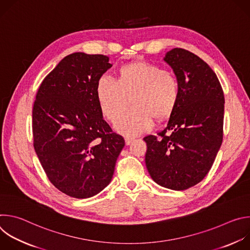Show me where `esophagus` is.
I'll return each instance as SVG.
<instances>
[{
  "mask_svg": "<svg viewBox=\"0 0 250 250\" xmlns=\"http://www.w3.org/2000/svg\"><path fill=\"white\" fill-rule=\"evenodd\" d=\"M125 145H126V146H129V145L131 144V142L133 141V138H132V137H127V136H126V137L125 138Z\"/></svg>",
  "mask_w": 250,
  "mask_h": 250,
  "instance_id": "esophagus-1",
  "label": "esophagus"
}]
</instances>
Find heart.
I'll use <instances>...</instances> for the list:
<instances>
[{
	"mask_svg": "<svg viewBox=\"0 0 250 250\" xmlns=\"http://www.w3.org/2000/svg\"><path fill=\"white\" fill-rule=\"evenodd\" d=\"M100 110L104 117L115 122L125 112L131 99L133 108L117 123L116 129L134 136L148 130L153 117L160 120L174 110L179 97V85L168 72L147 62L125 65L119 70V78L103 75L96 88Z\"/></svg>",
	"mask_w": 250,
	"mask_h": 250,
	"instance_id": "obj_1",
	"label": "heart"
}]
</instances>
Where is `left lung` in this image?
Returning <instances> with one entry per match:
<instances>
[{
    "label": "left lung",
    "instance_id": "obj_1",
    "mask_svg": "<svg viewBox=\"0 0 250 250\" xmlns=\"http://www.w3.org/2000/svg\"><path fill=\"white\" fill-rule=\"evenodd\" d=\"M163 60L176 76L179 97L159 137L144 138L146 164L155 183L182 191L204 179L221 148L225 97L216 73L196 54L173 48Z\"/></svg>",
    "mask_w": 250,
    "mask_h": 250
}]
</instances>
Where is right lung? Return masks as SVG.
<instances>
[{"mask_svg":"<svg viewBox=\"0 0 250 250\" xmlns=\"http://www.w3.org/2000/svg\"><path fill=\"white\" fill-rule=\"evenodd\" d=\"M112 67L102 54L64 57L42 81L33 104V146L49 181L76 199L108 186L125 146L103 119L96 88Z\"/></svg>","mask_w":250,"mask_h":250,"instance_id":"1","label":"right lung"}]
</instances>
